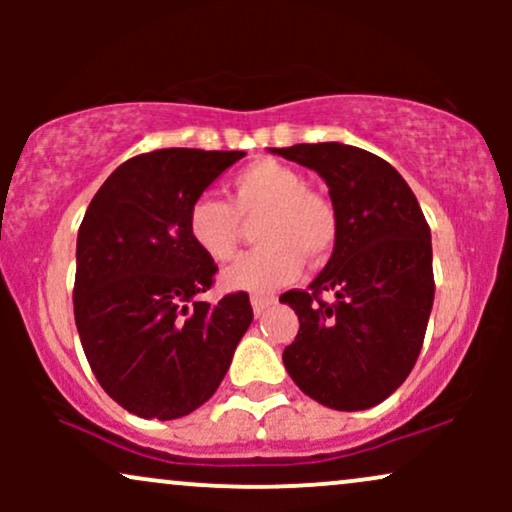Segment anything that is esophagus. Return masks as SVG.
<instances>
[{"label": "esophagus", "instance_id": "1", "mask_svg": "<svg viewBox=\"0 0 512 512\" xmlns=\"http://www.w3.org/2000/svg\"><path fill=\"white\" fill-rule=\"evenodd\" d=\"M250 303H252V310H255V315L260 317L264 310L269 308V305L276 303V296H264V293H255V296L250 298Z\"/></svg>", "mask_w": 512, "mask_h": 512}]
</instances>
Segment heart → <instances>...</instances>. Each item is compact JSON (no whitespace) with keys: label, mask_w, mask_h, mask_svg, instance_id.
<instances>
[{"label":"heart","mask_w":512,"mask_h":512,"mask_svg":"<svg viewBox=\"0 0 512 512\" xmlns=\"http://www.w3.org/2000/svg\"><path fill=\"white\" fill-rule=\"evenodd\" d=\"M257 214L255 238L262 245L223 269L226 289H276L301 274L303 257L320 264L337 248L339 214L332 199L310 190L298 170L269 158L233 175L228 202L199 195L187 209V233L209 260L228 262L243 238V221Z\"/></svg>","instance_id":"b5f03b06"}]
</instances>
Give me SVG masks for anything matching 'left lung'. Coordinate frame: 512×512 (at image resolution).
Returning <instances> with one entry per match:
<instances>
[{"instance_id":"left-lung-1","label":"left lung","mask_w":512,"mask_h":512,"mask_svg":"<svg viewBox=\"0 0 512 512\" xmlns=\"http://www.w3.org/2000/svg\"><path fill=\"white\" fill-rule=\"evenodd\" d=\"M274 151L317 170L339 214L332 260L308 289L279 298L301 322L284 366L315 402L370 409L407 380L424 346L436 293L431 228L402 175L370 151L337 142Z\"/></svg>"}]
</instances>
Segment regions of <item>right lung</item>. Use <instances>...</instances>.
I'll return each mask as SVG.
<instances>
[{"label":"right lung","instance_id":"right-lung-1","mask_svg":"<svg viewBox=\"0 0 512 512\" xmlns=\"http://www.w3.org/2000/svg\"><path fill=\"white\" fill-rule=\"evenodd\" d=\"M245 151L156 149L117 166L76 238L74 320L93 375L122 409L180 419L221 385L252 322L250 296L199 301L214 260L187 209Z\"/></svg>","mask_w":512,"mask_h":512}]
</instances>
